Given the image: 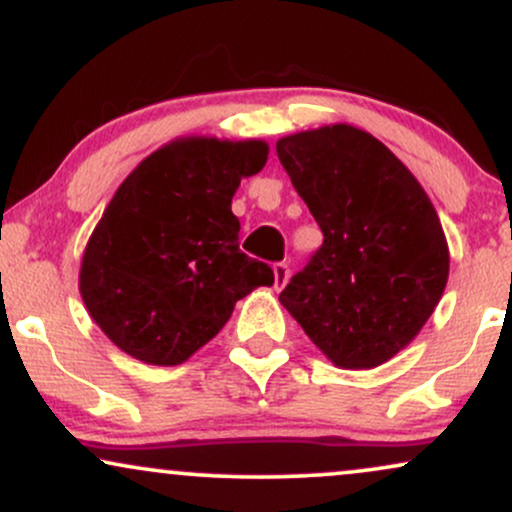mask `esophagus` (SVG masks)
I'll return each instance as SVG.
<instances>
[{"mask_svg":"<svg viewBox=\"0 0 512 512\" xmlns=\"http://www.w3.org/2000/svg\"><path fill=\"white\" fill-rule=\"evenodd\" d=\"M286 281H289V264L276 262L274 264V286L276 289H284Z\"/></svg>","mask_w":512,"mask_h":512,"instance_id":"obj_1","label":"esophagus"}]
</instances>
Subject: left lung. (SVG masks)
<instances>
[{"mask_svg":"<svg viewBox=\"0 0 512 512\" xmlns=\"http://www.w3.org/2000/svg\"><path fill=\"white\" fill-rule=\"evenodd\" d=\"M276 154L325 236L281 291V305L337 368L390 361L421 332L448 284V240L431 199L358 127L291 134Z\"/></svg>","mask_w":512,"mask_h":512,"instance_id":"left-lung-1","label":"left lung"}]
</instances>
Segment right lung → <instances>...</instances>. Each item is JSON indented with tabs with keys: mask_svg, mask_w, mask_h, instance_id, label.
<instances>
[{
	"mask_svg": "<svg viewBox=\"0 0 512 512\" xmlns=\"http://www.w3.org/2000/svg\"><path fill=\"white\" fill-rule=\"evenodd\" d=\"M262 139L180 137L146 156L88 238L79 291L105 337L137 361L178 366L221 332L240 298L272 286L240 252L231 199L260 173Z\"/></svg>",
	"mask_w": 512,
	"mask_h": 512,
	"instance_id": "add662e5",
	"label": "right lung"
}]
</instances>
